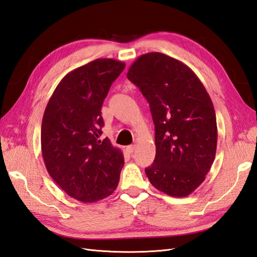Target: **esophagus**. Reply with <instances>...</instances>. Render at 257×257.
I'll return each mask as SVG.
<instances>
[{"instance_id":"1","label":"esophagus","mask_w":257,"mask_h":257,"mask_svg":"<svg viewBox=\"0 0 257 257\" xmlns=\"http://www.w3.org/2000/svg\"><path fill=\"white\" fill-rule=\"evenodd\" d=\"M135 148H136V146H135V145H131V146H127V147H126V151H127L130 154H132V153L134 152Z\"/></svg>"}]
</instances>
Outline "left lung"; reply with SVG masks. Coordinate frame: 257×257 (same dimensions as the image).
Masks as SVG:
<instances>
[{"label": "left lung", "instance_id": "8db88e82", "mask_svg": "<svg viewBox=\"0 0 257 257\" xmlns=\"http://www.w3.org/2000/svg\"><path fill=\"white\" fill-rule=\"evenodd\" d=\"M127 79L150 105L155 127V159L146 175L155 189L188 196L204 182L215 158V111L192 69L161 52H149L131 65Z\"/></svg>", "mask_w": 257, "mask_h": 257}]
</instances>
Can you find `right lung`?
I'll return each instance as SVG.
<instances>
[{
	"instance_id": "right-lung-1",
	"label": "right lung",
	"mask_w": 257,
	"mask_h": 257,
	"mask_svg": "<svg viewBox=\"0 0 257 257\" xmlns=\"http://www.w3.org/2000/svg\"><path fill=\"white\" fill-rule=\"evenodd\" d=\"M125 63L96 59L60 81L42 122V153L50 177L67 195L95 203L119 183L123 154L108 138L100 141L102 105Z\"/></svg>"
}]
</instances>
